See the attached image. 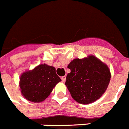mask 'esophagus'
<instances>
[{"label": "esophagus", "instance_id": "obj_1", "mask_svg": "<svg viewBox=\"0 0 129 129\" xmlns=\"http://www.w3.org/2000/svg\"><path fill=\"white\" fill-rule=\"evenodd\" d=\"M61 80H62L63 82H66V77L63 76L62 78H61Z\"/></svg>", "mask_w": 129, "mask_h": 129}]
</instances>
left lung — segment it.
Returning <instances> with one entry per match:
<instances>
[{"mask_svg":"<svg viewBox=\"0 0 129 129\" xmlns=\"http://www.w3.org/2000/svg\"><path fill=\"white\" fill-rule=\"evenodd\" d=\"M71 70L65 85L77 102L88 104L98 100L110 83V69L93 55L82 59L76 58L68 66Z\"/></svg>","mask_w":129,"mask_h":129,"instance_id":"left-lung-1","label":"left lung"}]
</instances>
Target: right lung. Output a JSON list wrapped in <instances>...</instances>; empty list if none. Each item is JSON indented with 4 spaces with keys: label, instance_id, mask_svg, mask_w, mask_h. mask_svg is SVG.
<instances>
[{
    "label": "right lung",
    "instance_id": "1",
    "mask_svg": "<svg viewBox=\"0 0 129 129\" xmlns=\"http://www.w3.org/2000/svg\"><path fill=\"white\" fill-rule=\"evenodd\" d=\"M61 80L56 74L54 67L39 64L31 70H26L20 76L19 87L26 100L33 102L44 101Z\"/></svg>",
    "mask_w": 129,
    "mask_h": 129
}]
</instances>
